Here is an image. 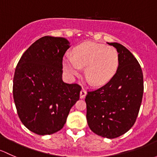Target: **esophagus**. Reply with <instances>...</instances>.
Returning a JSON list of instances; mask_svg holds the SVG:
<instances>
[{"instance_id":"obj_1","label":"esophagus","mask_w":157,"mask_h":157,"mask_svg":"<svg viewBox=\"0 0 157 157\" xmlns=\"http://www.w3.org/2000/svg\"><path fill=\"white\" fill-rule=\"evenodd\" d=\"M87 94V91L85 90L82 89V90L80 91V98H85V96H86Z\"/></svg>"}]
</instances>
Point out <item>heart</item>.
I'll list each match as a JSON object with an SVG mask.
<instances>
[{
	"label": "heart",
	"instance_id": "heart-1",
	"mask_svg": "<svg viewBox=\"0 0 157 157\" xmlns=\"http://www.w3.org/2000/svg\"><path fill=\"white\" fill-rule=\"evenodd\" d=\"M73 53V56L66 55L63 57L65 72L73 76L78 75L81 68L85 67L86 79L94 86L104 85L117 71L119 56L113 47L86 41L75 47Z\"/></svg>",
	"mask_w": 157,
	"mask_h": 157
}]
</instances>
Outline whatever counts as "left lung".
<instances>
[{"label": "left lung", "instance_id": "obj_1", "mask_svg": "<svg viewBox=\"0 0 157 157\" xmlns=\"http://www.w3.org/2000/svg\"><path fill=\"white\" fill-rule=\"evenodd\" d=\"M116 48L119 67L104 86L88 91L85 102L87 121L94 133L106 138L124 135L136 121L144 93L141 67L123 45L108 43Z\"/></svg>", "mask_w": 157, "mask_h": 157}]
</instances>
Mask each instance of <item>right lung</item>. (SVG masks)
<instances>
[{"label": "right lung", "mask_w": 157, "mask_h": 157, "mask_svg": "<svg viewBox=\"0 0 157 157\" xmlns=\"http://www.w3.org/2000/svg\"><path fill=\"white\" fill-rule=\"evenodd\" d=\"M64 38L44 36L21 56L13 77V93L21 122L39 135L63 128L81 87L63 81V57L70 48Z\"/></svg>", "instance_id": "right-lung-1"}]
</instances>
